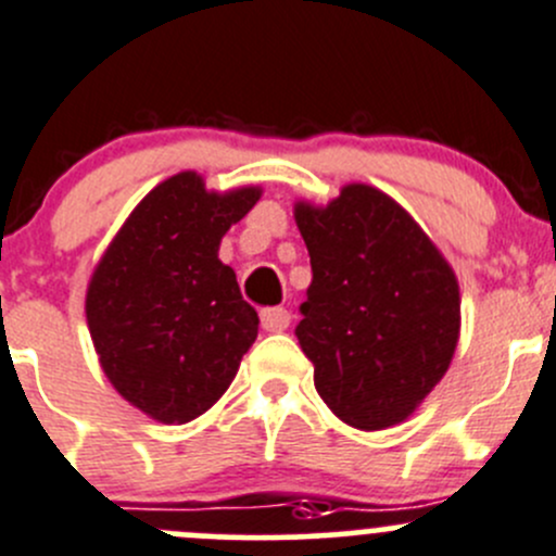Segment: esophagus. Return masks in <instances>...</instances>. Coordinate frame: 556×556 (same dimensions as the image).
<instances>
[{"mask_svg": "<svg viewBox=\"0 0 556 556\" xmlns=\"http://www.w3.org/2000/svg\"><path fill=\"white\" fill-rule=\"evenodd\" d=\"M260 316H262V327H265L267 332H283L291 321V313L286 311V307H265Z\"/></svg>", "mask_w": 556, "mask_h": 556, "instance_id": "esophagus-1", "label": "esophagus"}]
</instances>
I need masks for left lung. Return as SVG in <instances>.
I'll return each mask as SVG.
<instances>
[{
  "label": "left lung",
  "instance_id": "left-lung-1",
  "mask_svg": "<svg viewBox=\"0 0 556 556\" xmlns=\"http://www.w3.org/2000/svg\"><path fill=\"white\" fill-rule=\"evenodd\" d=\"M313 280L294 334L338 419L387 430L408 419L452 365L459 283L419 224L383 191L340 189L327 207L296 202Z\"/></svg>",
  "mask_w": 556,
  "mask_h": 556
}]
</instances>
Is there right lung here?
Returning a JSON list of instances; mask_svg holds the SVG:
<instances>
[{"label":"right lung","instance_id":"1","mask_svg":"<svg viewBox=\"0 0 556 556\" xmlns=\"http://www.w3.org/2000/svg\"><path fill=\"white\" fill-rule=\"evenodd\" d=\"M262 189L207 191L178 173L142 197L86 291L93 349L115 392L162 425H186L229 389L260 332L232 267L227 229Z\"/></svg>","mask_w":556,"mask_h":556}]
</instances>
